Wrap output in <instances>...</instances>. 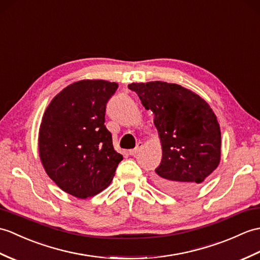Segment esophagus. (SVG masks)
Wrapping results in <instances>:
<instances>
[{
    "instance_id": "1",
    "label": "esophagus",
    "mask_w": 260,
    "mask_h": 260,
    "mask_svg": "<svg viewBox=\"0 0 260 260\" xmlns=\"http://www.w3.org/2000/svg\"><path fill=\"white\" fill-rule=\"evenodd\" d=\"M142 146H143V143H142V142H138V143H137V145H136V147H135L134 149H131V150H128V154H129V155H132V156H135L138 152H140L141 148H142Z\"/></svg>"
}]
</instances>
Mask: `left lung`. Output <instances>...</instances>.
I'll return each instance as SVG.
<instances>
[{"label":"left lung","instance_id":"8db88e82","mask_svg":"<svg viewBox=\"0 0 260 260\" xmlns=\"http://www.w3.org/2000/svg\"><path fill=\"white\" fill-rule=\"evenodd\" d=\"M128 88L154 114L162 149L156 185L173 194L199 188L220 161V127L208 103L173 83H132Z\"/></svg>","mask_w":260,"mask_h":260}]
</instances>
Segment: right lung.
<instances>
[{"instance_id": "add662e5", "label": "right lung", "mask_w": 260, "mask_h": 260, "mask_svg": "<svg viewBox=\"0 0 260 260\" xmlns=\"http://www.w3.org/2000/svg\"><path fill=\"white\" fill-rule=\"evenodd\" d=\"M118 87L104 80H83L62 89L42 118L39 153L44 170L68 194L87 198L111 184L123 159L105 123L106 103Z\"/></svg>"}]
</instances>
